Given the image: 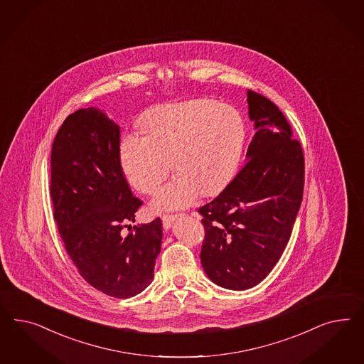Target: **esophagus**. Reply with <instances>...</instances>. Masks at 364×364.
<instances>
[{"label":"esophagus","mask_w":364,"mask_h":364,"mask_svg":"<svg viewBox=\"0 0 364 364\" xmlns=\"http://www.w3.org/2000/svg\"><path fill=\"white\" fill-rule=\"evenodd\" d=\"M177 215H166L163 216V225L166 230H169L173 224V221L176 220Z\"/></svg>","instance_id":"1"}]
</instances>
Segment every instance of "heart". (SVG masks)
Instances as JSON below:
<instances>
[{
	"label": "heart",
	"instance_id": "b5f03b06",
	"mask_svg": "<svg viewBox=\"0 0 364 364\" xmlns=\"http://www.w3.org/2000/svg\"><path fill=\"white\" fill-rule=\"evenodd\" d=\"M145 134L127 133L120 143L122 172L136 191L154 196V210H178L225 186L242 159L247 124L242 112L216 100L166 104L144 120ZM171 164H168V161Z\"/></svg>",
	"mask_w": 364,
	"mask_h": 364
}]
</instances>
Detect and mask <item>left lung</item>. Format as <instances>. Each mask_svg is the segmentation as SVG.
<instances>
[{"label":"left lung","mask_w":364,"mask_h":364,"mask_svg":"<svg viewBox=\"0 0 364 364\" xmlns=\"http://www.w3.org/2000/svg\"><path fill=\"white\" fill-rule=\"evenodd\" d=\"M255 134L245 164L224 191L201 207L204 272L218 286L242 291L272 271L289 240L304 187L301 145L284 114L264 96L247 92Z\"/></svg>","instance_id":"1"}]
</instances>
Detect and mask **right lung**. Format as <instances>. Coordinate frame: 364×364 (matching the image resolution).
I'll use <instances>...</instances> for the list:
<instances>
[{
	"label": "right lung",
	"instance_id": "1",
	"mask_svg": "<svg viewBox=\"0 0 364 364\" xmlns=\"http://www.w3.org/2000/svg\"><path fill=\"white\" fill-rule=\"evenodd\" d=\"M50 172L53 218L80 275L113 298L143 292L154 279L163 224L122 232L143 203L122 173L120 127L95 107L69 114L52 145Z\"/></svg>",
	"mask_w": 364,
	"mask_h": 364
}]
</instances>
